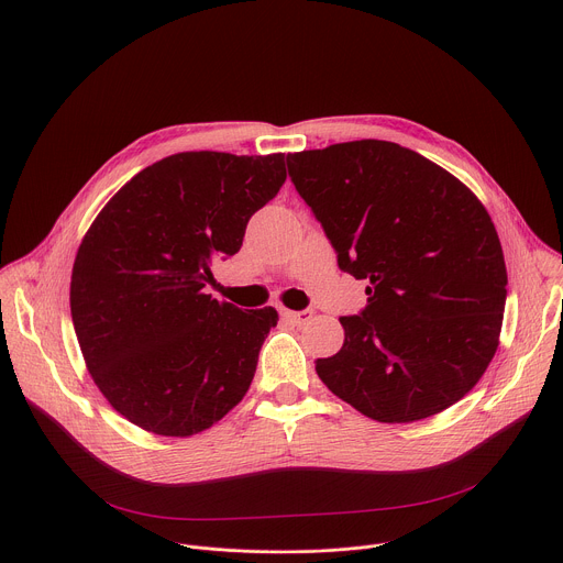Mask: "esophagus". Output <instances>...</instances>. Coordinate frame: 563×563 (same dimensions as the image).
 Listing matches in <instances>:
<instances>
[{"instance_id":"esophagus-1","label":"esophagus","mask_w":563,"mask_h":563,"mask_svg":"<svg viewBox=\"0 0 563 563\" xmlns=\"http://www.w3.org/2000/svg\"><path fill=\"white\" fill-rule=\"evenodd\" d=\"M285 316L291 320L294 325H305L307 320L313 316L311 309H302V311H285Z\"/></svg>"}]
</instances>
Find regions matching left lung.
I'll list each match as a JSON object with an SVG mask.
<instances>
[{
	"label": "left lung",
	"instance_id": "8db88e82",
	"mask_svg": "<svg viewBox=\"0 0 563 563\" xmlns=\"http://www.w3.org/2000/svg\"><path fill=\"white\" fill-rule=\"evenodd\" d=\"M339 267L365 280L345 343L316 361L332 394L378 423H412L461 400L488 369L508 272L481 200L421 153L354 140L287 155Z\"/></svg>",
	"mask_w": 563,
	"mask_h": 563
}]
</instances>
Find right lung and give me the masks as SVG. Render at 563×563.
Returning a JSON list of instances; mask_svg holds the SVG:
<instances>
[{
  "instance_id": "add662e5",
  "label": "right lung",
  "mask_w": 563,
  "mask_h": 563,
  "mask_svg": "<svg viewBox=\"0 0 563 563\" xmlns=\"http://www.w3.org/2000/svg\"><path fill=\"white\" fill-rule=\"evenodd\" d=\"M285 178V153H176L133 176L85 233L73 328L91 378L133 426L194 437L247 394L278 313L240 309L205 285Z\"/></svg>"
}]
</instances>
